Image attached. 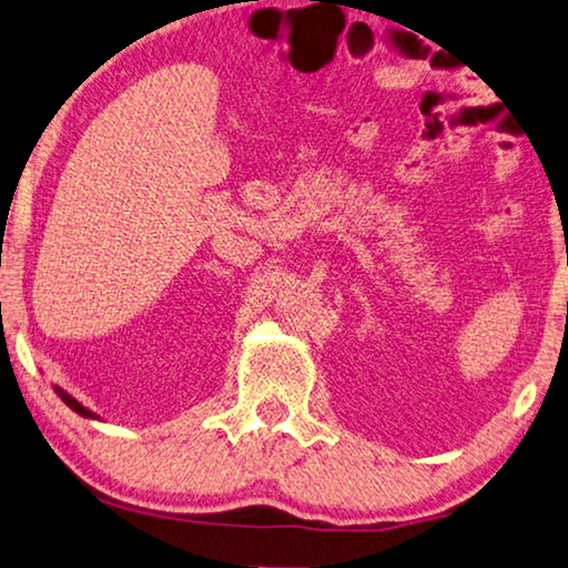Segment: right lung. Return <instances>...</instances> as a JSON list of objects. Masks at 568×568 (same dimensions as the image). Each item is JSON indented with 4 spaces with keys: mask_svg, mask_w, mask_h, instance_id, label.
<instances>
[{
    "mask_svg": "<svg viewBox=\"0 0 568 568\" xmlns=\"http://www.w3.org/2000/svg\"><path fill=\"white\" fill-rule=\"evenodd\" d=\"M52 389H55V394H58V397L62 399V402H65L68 404V407L70 409H73L75 414H80V417H88V419H101V417H98V414L95 412H90L88 407H83V404H80L75 397H73V394H68L65 389H60V386H52Z\"/></svg>",
    "mask_w": 568,
    "mask_h": 568,
    "instance_id": "1",
    "label": "right lung"
}]
</instances>
